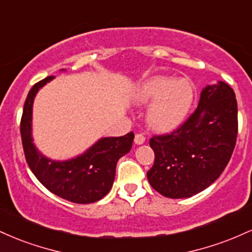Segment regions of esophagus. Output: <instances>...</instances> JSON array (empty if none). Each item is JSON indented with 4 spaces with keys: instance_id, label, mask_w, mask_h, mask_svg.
Returning <instances> with one entry per match:
<instances>
[{
    "instance_id": "34e87169",
    "label": "esophagus",
    "mask_w": 252,
    "mask_h": 252,
    "mask_svg": "<svg viewBox=\"0 0 252 252\" xmlns=\"http://www.w3.org/2000/svg\"><path fill=\"white\" fill-rule=\"evenodd\" d=\"M134 141L136 144H143L144 141H146V137H144L143 134H136Z\"/></svg>"
}]
</instances>
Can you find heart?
Returning <instances> with one entry per match:
<instances>
[{
  "mask_svg": "<svg viewBox=\"0 0 252 252\" xmlns=\"http://www.w3.org/2000/svg\"><path fill=\"white\" fill-rule=\"evenodd\" d=\"M136 104H150L147 120L160 131L178 128L189 116L194 100V88L189 79L154 77L141 84L132 94Z\"/></svg>",
  "mask_w": 252,
  "mask_h": 252,
  "instance_id": "b5f03b06",
  "label": "heart"
}]
</instances>
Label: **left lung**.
Masks as SVG:
<instances>
[{
	"instance_id": "8db88e82",
	"label": "left lung",
	"mask_w": 252,
	"mask_h": 252,
	"mask_svg": "<svg viewBox=\"0 0 252 252\" xmlns=\"http://www.w3.org/2000/svg\"><path fill=\"white\" fill-rule=\"evenodd\" d=\"M236 94L218 82L202 89L198 108L170 134L153 136L154 164L149 184L167 198L198 194L220 176L230 161L238 131Z\"/></svg>"
}]
</instances>
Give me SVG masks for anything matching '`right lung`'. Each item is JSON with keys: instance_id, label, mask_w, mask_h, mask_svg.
I'll use <instances>...</instances> for the list:
<instances>
[{"instance_id": "obj_1", "label": "right lung", "mask_w": 252, "mask_h": 252, "mask_svg": "<svg viewBox=\"0 0 252 252\" xmlns=\"http://www.w3.org/2000/svg\"><path fill=\"white\" fill-rule=\"evenodd\" d=\"M53 78L47 77L36 83L25 102L20 129L26 160L37 180L56 195L76 204L96 202L111 189L117 161L131 149L134 132L121 137H102L84 154L70 160L46 158L33 142L32 115L37 91Z\"/></svg>"}]
</instances>
